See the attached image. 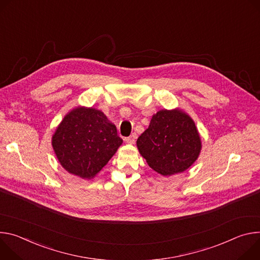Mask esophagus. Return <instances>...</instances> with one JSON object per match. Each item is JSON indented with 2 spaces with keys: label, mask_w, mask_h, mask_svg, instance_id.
Wrapping results in <instances>:
<instances>
[{
  "label": "esophagus",
  "mask_w": 260,
  "mask_h": 260,
  "mask_svg": "<svg viewBox=\"0 0 260 260\" xmlns=\"http://www.w3.org/2000/svg\"><path fill=\"white\" fill-rule=\"evenodd\" d=\"M136 133H132L129 137H127V139H126V141L128 142V143H130V145H133V143H135V140H136Z\"/></svg>",
  "instance_id": "1"
}]
</instances>
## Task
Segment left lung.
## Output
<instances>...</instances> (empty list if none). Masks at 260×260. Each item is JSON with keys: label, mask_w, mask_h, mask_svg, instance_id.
<instances>
[{"label": "left lung", "mask_w": 260, "mask_h": 260, "mask_svg": "<svg viewBox=\"0 0 260 260\" xmlns=\"http://www.w3.org/2000/svg\"><path fill=\"white\" fill-rule=\"evenodd\" d=\"M137 148L151 168L162 176L183 172L197 159L201 142L194 122L181 110H160L137 139Z\"/></svg>", "instance_id": "left-lung-1"}]
</instances>
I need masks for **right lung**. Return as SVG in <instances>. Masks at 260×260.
I'll return each instance as SVG.
<instances>
[{"label":"right lung","mask_w":260,"mask_h":260,"mask_svg":"<svg viewBox=\"0 0 260 260\" xmlns=\"http://www.w3.org/2000/svg\"><path fill=\"white\" fill-rule=\"evenodd\" d=\"M122 142L117 128L102 111L84 107L69 112L52 136V147L61 165L83 179L95 177Z\"/></svg>","instance_id":"obj_1"}]
</instances>
